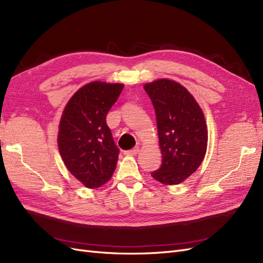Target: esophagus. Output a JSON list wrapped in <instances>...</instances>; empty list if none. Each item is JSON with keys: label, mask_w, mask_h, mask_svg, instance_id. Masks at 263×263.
I'll return each instance as SVG.
<instances>
[{"label": "esophagus", "mask_w": 263, "mask_h": 263, "mask_svg": "<svg viewBox=\"0 0 263 263\" xmlns=\"http://www.w3.org/2000/svg\"><path fill=\"white\" fill-rule=\"evenodd\" d=\"M139 151H140L139 147H133L129 151H124V154L125 155H137L139 153Z\"/></svg>", "instance_id": "esophagus-1"}]
</instances>
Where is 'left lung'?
Wrapping results in <instances>:
<instances>
[{
  "instance_id": "8db88e82",
  "label": "left lung",
  "mask_w": 263,
  "mask_h": 263,
  "mask_svg": "<svg viewBox=\"0 0 263 263\" xmlns=\"http://www.w3.org/2000/svg\"><path fill=\"white\" fill-rule=\"evenodd\" d=\"M153 103L163 162L152 173L164 184L184 181L201 165L206 153L208 130L199 104L179 83L157 80L144 85Z\"/></svg>"
}]
</instances>
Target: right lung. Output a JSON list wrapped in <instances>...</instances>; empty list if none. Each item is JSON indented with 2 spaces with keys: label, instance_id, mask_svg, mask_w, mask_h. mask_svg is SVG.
Masks as SVG:
<instances>
[{
  "label": "right lung",
  "instance_id": "1",
  "mask_svg": "<svg viewBox=\"0 0 263 263\" xmlns=\"http://www.w3.org/2000/svg\"><path fill=\"white\" fill-rule=\"evenodd\" d=\"M123 86L90 82L75 92L63 110L59 124V151L67 171L86 188L103 185L116 169L120 151L106 116Z\"/></svg>",
  "mask_w": 263,
  "mask_h": 263
}]
</instances>
